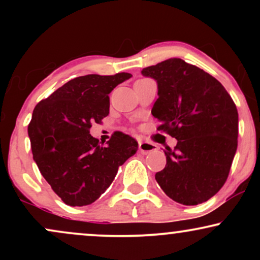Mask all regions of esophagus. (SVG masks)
<instances>
[{
  "instance_id": "34e87169",
  "label": "esophagus",
  "mask_w": 260,
  "mask_h": 260,
  "mask_svg": "<svg viewBox=\"0 0 260 260\" xmlns=\"http://www.w3.org/2000/svg\"><path fill=\"white\" fill-rule=\"evenodd\" d=\"M156 150V145L153 144V143H148V142H139V151L142 154H149L153 153V151Z\"/></svg>"
}]
</instances>
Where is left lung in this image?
Returning <instances> with one entry per match:
<instances>
[{
    "mask_svg": "<svg viewBox=\"0 0 260 260\" xmlns=\"http://www.w3.org/2000/svg\"><path fill=\"white\" fill-rule=\"evenodd\" d=\"M157 83L151 113L157 131L177 139L166 148V166L156 172L161 189L172 201L197 205L223 186L237 150L238 112L234 100L213 76L181 58L143 68Z\"/></svg>",
    "mask_w": 260,
    "mask_h": 260,
    "instance_id": "left-lung-1",
    "label": "left lung"
}]
</instances>
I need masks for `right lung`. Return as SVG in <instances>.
<instances>
[{
	"label": "right lung",
	"instance_id": "right-lung-1",
	"mask_svg": "<svg viewBox=\"0 0 260 260\" xmlns=\"http://www.w3.org/2000/svg\"><path fill=\"white\" fill-rule=\"evenodd\" d=\"M132 74L77 77L41 100L28 126L31 151L53 192L71 207L96 201L117 170L138 150L128 134L115 132L106 145L90 136L92 123L109 115V94Z\"/></svg>",
	"mask_w": 260,
	"mask_h": 260
}]
</instances>
